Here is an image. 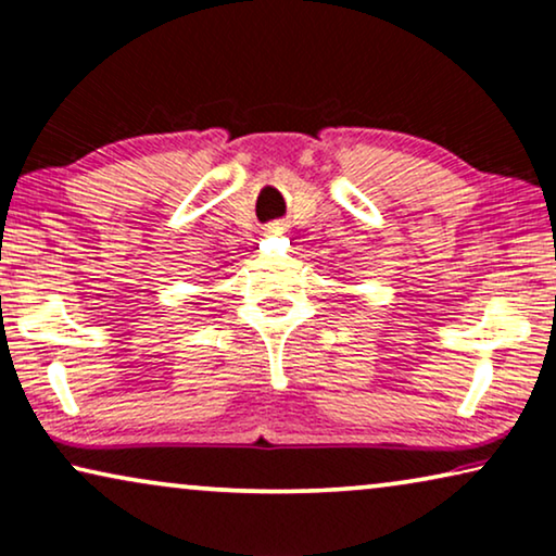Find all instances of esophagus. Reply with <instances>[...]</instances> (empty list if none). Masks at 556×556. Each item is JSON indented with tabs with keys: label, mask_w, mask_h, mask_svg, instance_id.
I'll use <instances>...</instances> for the list:
<instances>
[{
	"label": "esophagus",
	"mask_w": 556,
	"mask_h": 556,
	"mask_svg": "<svg viewBox=\"0 0 556 556\" xmlns=\"http://www.w3.org/2000/svg\"><path fill=\"white\" fill-rule=\"evenodd\" d=\"M268 232H270V235L286 232V225H283V223H273V225H268Z\"/></svg>",
	"instance_id": "obj_1"
}]
</instances>
